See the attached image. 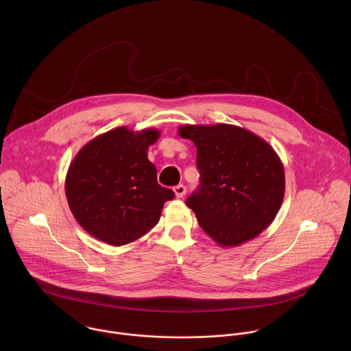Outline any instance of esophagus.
Segmentation results:
<instances>
[{
    "label": "esophagus",
    "mask_w": 351,
    "mask_h": 351,
    "mask_svg": "<svg viewBox=\"0 0 351 351\" xmlns=\"http://www.w3.org/2000/svg\"><path fill=\"white\" fill-rule=\"evenodd\" d=\"M174 193H176V197H177V199H181V197L185 196L186 188H185L182 184H180V185L174 186Z\"/></svg>",
    "instance_id": "1"
}]
</instances>
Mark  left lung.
<instances>
[{
  "instance_id": "left-lung-1",
  "label": "left lung",
  "mask_w": 351,
  "mask_h": 351,
  "mask_svg": "<svg viewBox=\"0 0 351 351\" xmlns=\"http://www.w3.org/2000/svg\"><path fill=\"white\" fill-rule=\"evenodd\" d=\"M197 149L200 186L186 205L220 246L235 247L274 220L285 193V171L273 147L249 130L231 125H181Z\"/></svg>"
}]
</instances>
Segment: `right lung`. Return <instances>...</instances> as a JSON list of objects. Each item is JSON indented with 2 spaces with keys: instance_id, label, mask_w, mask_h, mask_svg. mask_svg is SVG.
Here are the masks:
<instances>
[{
  "instance_id": "right-lung-1",
  "label": "right lung",
  "mask_w": 351,
  "mask_h": 351,
  "mask_svg": "<svg viewBox=\"0 0 351 351\" xmlns=\"http://www.w3.org/2000/svg\"><path fill=\"white\" fill-rule=\"evenodd\" d=\"M160 132L110 130L86 143L67 170L64 191L71 213L92 237L112 246L131 243L159 221L174 197L156 181L147 150Z\"/></svg>"
}]
</instances>
